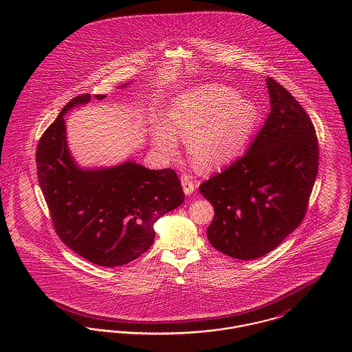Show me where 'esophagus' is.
<instances>
[{
    "instance_id": "1",
    "label": "esophagus",
    "mask_w": 352,
    "mask_h": 352,
    "mask_svg": "<svg viewBox=\"0 0 352 352\" xmlns=\"http://www.w3.org/2000/svg\"><path fill=\"white\" fill-rule=\"evenodd\" d=\"M182 186H183V191L186 195H191L195 188H197V182L194 180L192 176L190 175H182Z\"/></svg>"
}]
</instances>
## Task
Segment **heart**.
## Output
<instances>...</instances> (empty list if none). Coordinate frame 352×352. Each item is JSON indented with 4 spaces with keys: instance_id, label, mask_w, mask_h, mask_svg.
Here are the masks:
<instances>
[{
    "instance_id": "1",
    "label": "heart",
    "mask_w": 352,
    "mask_h": 352,
    "mask_svg": "<svg viewBox=\"0 0 352 352\" xmlns=\"http://www.w3.org/2000/svg\"><path fill=\"white\" fill-rule=\"evenodd\" d=\"M257 107L225 85L191 88L169 104L166 124H155L151 140L166 157L179 154V141H188L194 166L215 170L232 162L245 146L257 122Z\"/></svg>"
}]
</instances>
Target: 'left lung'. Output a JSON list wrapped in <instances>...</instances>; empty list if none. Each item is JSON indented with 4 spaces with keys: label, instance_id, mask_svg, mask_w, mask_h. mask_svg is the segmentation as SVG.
<instances>
[{
    "label": "left lung",
    "instance_id": "8db88e82",
    "mask_svg": "<svg viewBox=\"0 0 352 352\" xmlns=\"http://www.w3.org/2000/svg\"><path fill=\"white\" fill-rule=\"evenodd\" d=\"M271 112L250 149L199 187L214 206L211 245L252 260L275 250L305 217L318 170L316 130L292 94L265 80Z\"/></svg>",
    "mask_w": 352,
    "mask_h": 352
}]
</instances>
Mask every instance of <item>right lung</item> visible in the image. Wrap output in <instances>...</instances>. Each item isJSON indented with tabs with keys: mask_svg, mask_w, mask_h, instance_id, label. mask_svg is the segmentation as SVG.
Instances as JSON below:
<instances>
[{
	"mask_svg": "<svg viewBox=\"0 0 352 352\" xmlns=\"http://www.w3.org/2000/svg\"><path fill=\"white\" fill-rule=\"evenodd\" d=\"M127 84L120 88L127 87ZM105 95H95L102 100ZM89 94L69 101L36 149L38 180L59 239L94 264L118 267L148 251L154 223L184 201L173 169L153 170L135 161L82 168L66 141L65 113L88 104Z\"/></svg>",
	"mask_w": 352,
	"mask_h": 352,
	"instance_id": "right-lung-1",
	"label": "right lung"
}]
</instances>
